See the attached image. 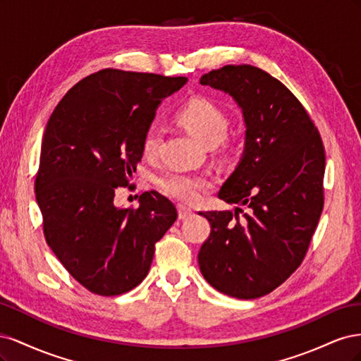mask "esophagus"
<instances>
[{
  "instance_id": "obj_1",
  "label": "esophagus",
  "mask_w": 361,
  "mask_h": 361,
  "mask_svg": "<svg viewBox=\"0 0 361 361\" xmlns=\"http://www.w3.org/2000/svg\"><path fill=\"white\" fill-rule=\"evenodd\" d=\"M178 214H179L180 220H187V218H190L191 215H194L191 207L183 206V204H179V206H178Z\"/></svg>"
}]
</instances>
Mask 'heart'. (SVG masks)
Masks as SVG:
<instances>
[{
  "instance_id": "obj_1",
  "label": "heart",
  "mask_w": 361,
  "mask_h": 361,
  "mask_svg": "<svg viewBox=\"0 0 361 361\" xmlns=\"http://www.w3.org/2000/svg\"><path fill=\"white\" fill-rule=\"evenodd\" d=\"M178 122L207 146H216L228 129V118L220 106L204 97H192L185 102L176 113ZM162 141V130L158 125H150L143 137V154L155 158ZM159 190L183 202H192L203 190L209 187L207 179L197 174L169 171L157 179Z\"/></svg>"
}]
</instances>
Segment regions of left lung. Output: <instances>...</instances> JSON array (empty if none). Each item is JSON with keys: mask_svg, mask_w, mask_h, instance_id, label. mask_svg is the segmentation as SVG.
I'll list each match as a JSON object with an SVG mask.
<instances>
[{"mask_svg": "<svg viewBox=\"0 0 361 361\" xmlns=\"http://www.w3.org/2000/svg\"><path fill=\"white\" fill-rule=\"evenodd\" d=\"M202 85L241 108L245 138L218 191L232 211L200 212L211 235L199 251L203 277L228 297L253 300L279 288L307 253L324 206L325 152L318 129L286 85L250 64L204 73Z\"/></svg>", "mask_w": 361, "mask_h": 361, "instance_id": "left-lung-1", "label": "left lung"}]
</instances>
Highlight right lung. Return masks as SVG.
Returning a JSON list of instances; mask_svg holds the SVG:
<instances>
[{
    "mask_svg": "<svg viewBox=\"0 0 361 361\" xmlns=\"http://www.w3.org/2000/svg\"><path fill=\"white\" fill-rule=\"evenodd\" d=\"M185 76L99 71L75 84L52 111L42 140L36 200L47 243L69 274L93 293L113 297L138 286L155 244L178 218L157 191L138 209L117 207L143 157V137L158 106Z\"/></svg>",
    "mask_w": 361,
    "mask_h": 361,
    "instance_id": "obj_1",
    "label": "right lung"
}]
</instances>
